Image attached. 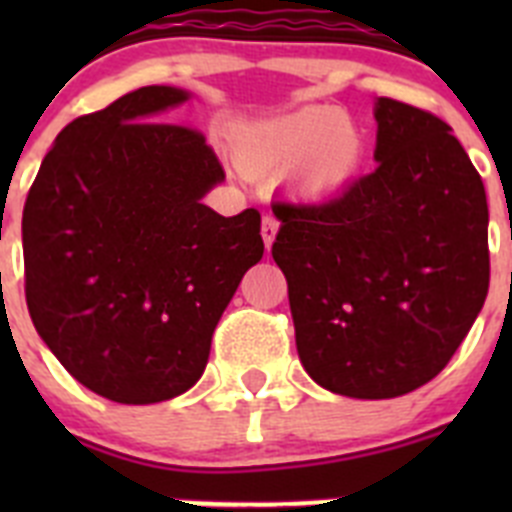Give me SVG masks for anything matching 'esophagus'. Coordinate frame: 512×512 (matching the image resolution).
Segmentation results:
<instances>
[{
    "mask_svg": "<svg viewBox=\"0 0 512 512\" xmlns=\"http://www.w3.org/2000/svg\"><path fill=\"white\" fill-rule=\"evenodd\" d=\"M279 230V220L271 212H264V220H261V238H264V246L266 251L271 248V243H274V235H277Z\"/></svg>",
    "mask_w": 512,
    "mask_h": 512,
    "instance_id": "obj_1",
    "label": "esophagus"
}]
</instances>
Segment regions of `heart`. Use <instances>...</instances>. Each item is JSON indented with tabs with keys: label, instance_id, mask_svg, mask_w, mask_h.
Segmentation results:
<instances>
[{
	"label": "heart",
	"instance_id": "obj_1",
	"mask_svg": "<svg viewBox=\"0 0 512 512\" xmlns=\"http://www.w3.org/2000/svg\"><path fill=\"white\" fill-rule=\"evenodd\" d=\"M243 156L256 169H295L307 192L328 194L351 182L364 143L341 110L312 107L248 130Z\"/></svg>",
	"mask_w": 512,
	"mask_h": 512
}]
</instances>
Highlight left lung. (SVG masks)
<instances>
[{
    "label": "left lung",
    "mask_w": 512,
    "mask_h": 512,
    "mask_svg": "<svg viewBox=\"0 0 512 512\" xmlns=\"http://www.w3.org/2000/svg\"><path fill=\"white\" fill-rule=\"evenodd\" d=\"M377 169L323 202H277L297 354L320 387L408 395L443 372L490 287L487 194L433 112L377 99Z\"/></svg>",
    "instance_id": "1"
}]
</instances>
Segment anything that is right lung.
<instances>
[{
    "mask_svg": "<svg viewBox=\"0 0 512 512\" xmlns=\"http://www.w3.org/2000/svg\"><path fill=\"white\" fill-rule=\"evenodd\" d=\"M189 94L140 87L76 117L22 210L35 330L87 390L122 405L182 395L215 325L264 256L259 210L202 205L223 164L200 130L158 120Z\"/></svg>",
    "mask_w": 512,
    "mask_h": 512,
    "instance_id": "right-lung-1",
    "label": "right lung"
}]
</instances>
